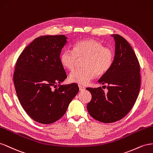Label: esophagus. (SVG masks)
Here are the masks:
<instances>
[{"label":"esophagus","instance_id":"1","mask_svg":"<svg viewBox=\"0 0 153 153\" xmlns=\"http://www.w3.org/2000/svg\"><path fill=\"white\" fill-rule=\"evenodd\" d=\"M79 90L80 91H83V90H85V87H83V86H79Z\"/></svg>","mask_w":153,"mask_h":153}]
</instances>
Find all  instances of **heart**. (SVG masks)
I'll return each mask as SVG.
<instances>
[{
	"label": "heart",
	"mask_w": 153,
	"mask_h": 153,
	"mask_svg": "<svg viewBox=\"0 0 153 153\" xmlns=\"http://www.w3.org/2000/svg\"><path fill=\"white\" fill-rule=\"evenodd\" d=\"M114 52L110 48L103 47L102 43L94 39H84L74 45L73 50L65 49L60 55L63 66L72 71L78 59H85L82 66L85 68L75 70L69 75V81L74 83L86 85L95 77L102 76L112 67Z\"/></svg>",
	"instance_id": "b5f03b06"
}]
</instances>
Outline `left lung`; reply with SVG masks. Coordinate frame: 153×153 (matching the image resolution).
I'll list each match as a JSON object with an SVG mask.
<instances>
[{
    "label": "left lung",
    "mask_w": 153,
    "mask_h": 153,
    "mask_svg": "<svg viewBox=\"0 0 153 153\" xmlns=\"http://www.w3.org/2000/svg\"><path fill=\"white\" fill-rule=\"evenodd\" d=\"M111 36L115 42L114 61L110 71L98 81L107 85L108 91L101 87L86 88L91 94L87 104L89 114L104 123H114L127 115L140 89V68L132 47L119 34Z\"/></svg>",
    "instance_id": "8db88e82"
}]
</instances>
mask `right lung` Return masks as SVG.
Returning a JSON list of instances; mask_svg holds the SVG:
<instances>
[{
    "mask_svg": "<svg viewBox=\"0 0 153 153\" xmlns=\"http://www.w3.org/2000/svg\"><path fill=\"white\" fill-rule=\"evenodd\" d=\"M67 39L65 35L38 37L16 61L17 97L27 114L39 123L52 124L62 118L79 91L76 83L61 84L67 77L59 59Z\"/></svg>",
    "mask_w": 153,
    "mask_h": 153,
    "instance_id": "obj_1",
    "label": "right lung"
}]
</instances>
